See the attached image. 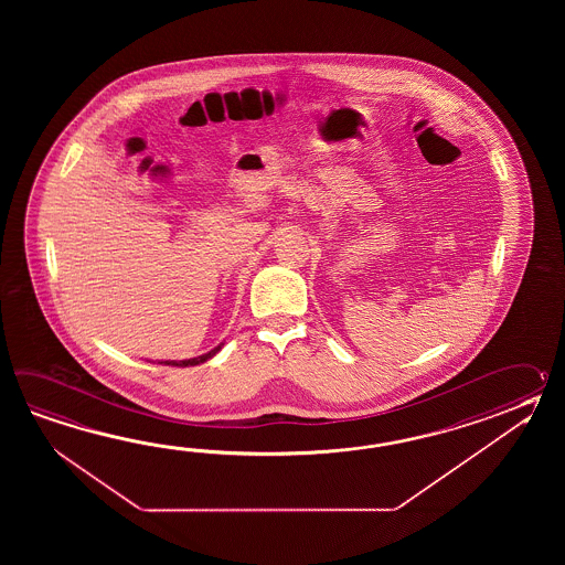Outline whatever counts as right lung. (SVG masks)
I'll use <instances>...</instances> for the list:
<instances>
[{"mask_svg": "<svg viewBox=\"0 0 565 565\" xmlns=\"http://www.w3.org/2000/svg\"><path fill=\"white\" fill-rule=\"evenodd\" d=\"M224 348V343H220L217 348L210 349L207 353H204V355H198V358H190V360H168V361H159V363H166V365H178V367H188V365H200V363H204V361L212 360L214 355H216L217 351L220 349Z\"/></svg>", "mask_w": 565, "mask_h": 565, "instance_id": "1", "label": "right lung"}]
</instances>
